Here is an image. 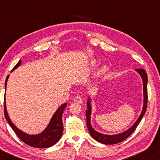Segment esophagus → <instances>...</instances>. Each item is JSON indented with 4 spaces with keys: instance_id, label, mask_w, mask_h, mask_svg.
<instances>
[{
    "instance_id": "esophagus-1",
    "label": "esophagus",
    "mask_w": 160,
    "mask_h": 160,
    "mask_svg": "<svg viewBox=\"0 0 160 160\" xmlns=\"http://www.w3.org/2000/svg\"><path fill=\"white\" fill-rule=\"evenodd\" d=\"M73 101L76 102H78V103H82V102H83V99H82V97H80V96L76 95L73 98Z\"/></svg>"
}]
</instances>
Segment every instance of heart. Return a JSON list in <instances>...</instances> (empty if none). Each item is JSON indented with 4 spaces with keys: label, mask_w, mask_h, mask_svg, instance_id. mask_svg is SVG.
I'll return each mask as SVG.
<instances>
[{
    "label": "heart",
    "mask_w": 160,
    "mask_h": 160,
    "mask_svg": "<svg viewBox=\"0 0 160 160\" xmlns=\"http://www.w3.org/2000/svg\"><path fill=\"white\" fill-rule=\"evenodd\" d=\"M96 65H97V61H96V60H92L90 62V65L92 67L95 66ZM108 66H107V65H102L100 67L99 70H98V75L99 76L105 75V74L107 73V71H108Z\"/></svg>",
    "instance_id": "heart-1"
}]
</instances>
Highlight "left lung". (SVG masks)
Listing matches in <instances>:
<instances>
[{
  "instance_id": "8db88e82",
  "label": "left lung",
  "mask_w": 160,
  "mask_h": 160,
  "mask_svg": "<svg viewBox=\"0 0 160 160\" xmlns=\"http://www.w3.org/2000/svg\"><path fill=\"white\" fill-rule=\"evenodd\" d=\"M135 71H137L141 76L143 81V105L142 111L140 114L139 117L138 118L136 122L130 127L128 130L122 132L121 133L117 135H106L100 133L98 131L94 130L91 124V113H92V106H91V98L89 97L87 102V110L86 111V117H87V125L88 128L89 134L93 138L95 141H97L102 144H106V145H111V144H116L124 141L128 138L132 134L135 129L138 125L141 119H143L144 114L146 111L147 108V100H148V92H147V83H148V76L146 74V72L143 69H135Z\"/></svg>"
}]
</instances>
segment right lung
<instances>
[{"mask_svg":"<svg viewBox=\"0 0 160 160\" xmlns=\"http://www.w3.org/2000/svg\"><path fill=\"white\" fill-rule=\"evenodd\" d=\"M21 61L22 60H20L17 62V64L15 65L11 72L14 71L15 69L17 68L21 65ZM8 77H9V75L6 77L5 82V92L6 89V84H7ZM67 104L68 103H64L59 107L58 110L55 111V113L52 116L49 124L45 128V130L43 132L36 135L28 134V133L24 132L23 131L19 130V128H17L15 126V124L12 122L8 114L6 105V98L4 99V114H5L6 119L7 120L8 123L9 124L11 128H12V130L14 131L16 135L19 138L21 141H22L24 143L32 146V147L44 148L54 145V144L58 143L59 140L60 139L61 136H62L63 132L62 115L65 108H66Z\"/></svg>","mask_w":160,"mask_h":160,"instance_id":"1","label":"right lung"}]
</instances>
